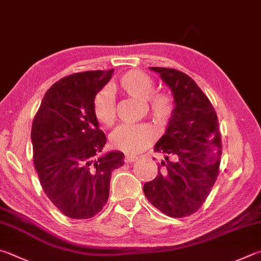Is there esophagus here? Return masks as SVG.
<instances>
[{"label": "esophagus", "mask_w": 261, "mask_h": 261, "mask_svg": "<svg viewBox=\"0 0 261 261\" xmlns=\"http://www.w3.org/2000/svg\"><path fill=\"white\" fill-rule=\"evenodd\" d=\"M137 160H138V158H137V156H135V155H125V158H124V161L126 163L135 162V161H137Z\"/></svg>", "instance_id": "esophagus-1"}]
</instances>
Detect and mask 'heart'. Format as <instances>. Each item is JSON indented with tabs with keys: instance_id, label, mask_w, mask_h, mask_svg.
I'll list each match as a JSON object with an SVG mask.
<instances>
[{
	"instance_id": "obj_1",
	"label": "heart",
	"mask_w": 261,
	"mask_h": 261,
	"mask_svg": "<svg viewBox=\"0 0 261 261\" xmlns=\"http://www.w3.org/2000/svg\"><path fill=\"white\" fill-rule=\"evenodd\" d=\"M117 88L132 98L145 100L151 118L160 125L168 124L173 116L174 102L167 92H154V82L139 70H130L118 81ZM92 113L96 120L105 126H112L116 118L115 102L110 90L103 88L94 94ZM155 131L148 124H123L112 132L113 148L127 154L144 150L155 140Z\"/></svg>"
}]
</instances>
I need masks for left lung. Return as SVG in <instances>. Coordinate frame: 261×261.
I'll return each instance as SVG.
<instances>
[{
    "mask_svg": "<svg viewBox=\"0 0 261 261\" xmlns=\"http://www.w3.org/2000/svg\"><path fill=\"white\" fill-rule=\"evenodd\" d=\"M149 68L171 90L174 113L154 146L155 151L165 154V161L158 165V176L144 185V193L164 215L191 216L204 203L219 173L218 117L204 92L187 74L173 68Z\"/></svg>",
    "mask_w": 261,
    "mask_h": 261,
    "instance_id": "8db88e82",
    "label": "left lung"
}]
</instances>
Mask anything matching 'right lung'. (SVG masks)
Returning <instances> with one entry per match:
<instances>
[{
  "instance_id": "1",
  "label": "right lung",
  "mask_w": 261,
  "mask_h": 261,
  "mask_svg": "<svg viewBox=\"0 0 261 261\" xmlns=\"http://www.w3.org/2000/svg\"><path fill=\"white\" fill-rule=\"evenodd\" d=\"M114 69L90 70L59 80L45 92L32 125L33 160L41 186L60 212L89 219L106 205L113 170L124 154L101 155L106 136L92 113V99Z\"/></svg>"
}]
</instances>
